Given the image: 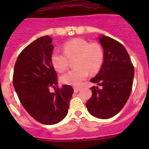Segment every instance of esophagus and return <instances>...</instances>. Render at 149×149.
<instances>
[{
  "mask_svg": "<svg viewBox=\"0 0 149 149\" xmlns=\"http://www.w3.org/2000/svg\"><path fill=\"white\" fill-rule=\"evenodd\" d=\"M73 89H74V92H78V91L80 90V88H79V87H74Z\"/></svg>",
  "mask_w": 149,
  "mask_h": 149,
  "instance_id": "34e87169",
  "label": "esophagus"
}]
</instances>
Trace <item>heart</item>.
Returning a JSON list of instances; mask_svg holds the SVG:
<instances>
[{
	"label": "heart",
	"mask_w": 149,
	"mask_h": 149,
	"mask_svg": "<svg viewBox=\"0 0 149 149\" xmlns=\"http://www.w3.org/2000/svg\"><path fill=\"white\" fill-rule=\"evenodd\" d=\"M63 50H55L51 55V63L58 72L68 68L70 60H73L74 68L66 72L61 77L63 84L80 86L88 75L97 73L104 61V52L98 43H90L82 38H75L66 42Z\"/></svg>",
	"instance_id": "heart-1"
}]
</instances>
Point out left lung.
<instances>
[{
	"label": "left lung",
	"mask_w": 149,
	"mask_h": 149,
	"mask_svg": "<svg viewBox=\"0 0 149 149\" xmlns=\"http://www.w3.org/2000/svg\"><path fill=\"white\" fill-rule=\"evenodd\" d=\"M99 40L104 49V62L98 74L91 79L97 86L91 88L92 96L86 105L94 117L109 119L123 109L130 97L134 67L121 43L106 36Z\"/></svg>",
	"instance_id": "1"
}]
</instances>
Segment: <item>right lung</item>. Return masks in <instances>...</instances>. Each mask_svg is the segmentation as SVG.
Instances as JSON below:
<instances>
[{
	"instance_id": "1",
	"label": "right lung",
	"mask_w": 149,
	"mask_h": 149,
	"mask_svg": "<svg viewBox=\"0 0 149 149\" xmlns=\"http://www.w3.org/2000/svg\"><path fill=\"white\" fill-rule=\"evenodd\" d=\"M53 48L50 37H40L21 52L13 69V84L21 104L30 116L45 125L64 119L73 93L69 85L58 87L51 63ZM50 88L54 93L49 91Z\"/></svg>"
}]
</instances>
